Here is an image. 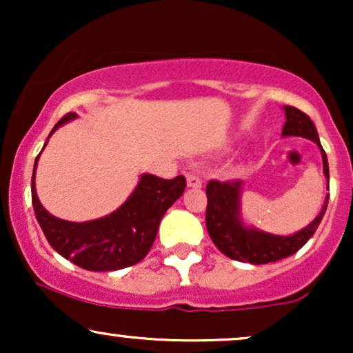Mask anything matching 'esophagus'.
Segmentation results:
<instances>
[{
  "mask_svg": "<svg viewBox=\"0 0 353 353\" xmlns=\"http://www.w3.org/2000/svg\"><path fill=\"white\" fill-rule=\"evenodd\" d=\"M188 188H192V189H201V188H202V181H201V177L194 176V174H189V176H188Z\"/></svg>",
  "mask_w": 353,
  "mask_h": 353,
  "instance_id": "1",
  "label": "esophagus"
}]
</instances>
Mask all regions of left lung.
Returning <instances> with one entry per match:
<instances>
[{
  "label": "left lung",
  "instance_id": "1",
  "mask_svg": "<svg viewBox=\"0 0 353 353\" xmlns=\"http://www.w3.org/2000/svg\"><path fill=\"white\" fill-rule=\"evenodd\" d=\"M283 111H285V124L282 128V137H305L319 145L320 154H322L323 176H325L327 189H329V163H327V154L320 144L319 132L314 123L297 108L283 106ZM242 189H244L242 181H210L205 189V194H208L205 225H208L210 239L222 254L228 255L232 261L249 262L252 265L277 262L302 249L315 234L329 204V196H327L317 217L310 224L290 236H279V234L265 232V230L245 224L241 210Z\"/></svg>",
  "mask_w": 353,
  "mask_h": 353
}]
</instances>
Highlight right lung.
Here are the masks:
<instances>
[{
  "instance_id": "obj_1",
  "label": "right lung",
  "mask_w": 353,
  "mask_h": 353,
  "mask_svg": "<svg viewBox=\"0 0 353 353\" xmlns=\"http://www.w3.org/2000/svg\"><path fill=\"white\" fill-rule=\"evenodd\" d=\"M76 117V112H68L52 128L48 139L56 129ZM46 144L48 141L43 149ZM39 156L34 161L31 179L34 216L56 252L81 269L92 272L119 270L143 261L151 250L165 210L179 199L185 189L184 176L163 179L152 174H143L131 196L114 212L86 222L63 221L48 212L36 194L34 174Z\"/></svg>"
}]
</instances>
